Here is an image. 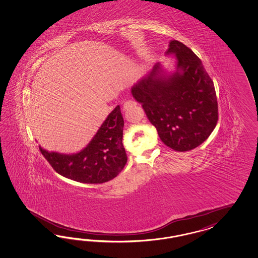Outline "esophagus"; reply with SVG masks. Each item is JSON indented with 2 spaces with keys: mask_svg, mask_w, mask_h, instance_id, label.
<instances>
[{
  "mask_svg": "<svg viewBox=\"0 0 258 258\" xmlns=\"http://www.w3.org/2000/svg\"><path fill=\"white\" fill-rule=\"evenodd\" d=\"M137 105V103L134 101H126L124 104H123V111H128L129 109L133 108L134 106Z\"/></svg>",
  "mask_w": 258,
  "mask_h": 258,
  "instance_id": "obj_1",
  "label": "esophagus"
}]
</instances>
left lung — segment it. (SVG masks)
Wrapping results in <instances>:
<instances>
[{"instance_id": "1", "label": "left lung", "mask_w": 258, "mask_h": 258, "mask_svg": "<svg viewBox=\"0 0 258 258\" xmlns=\"http://www.w3.org/2000/svg\"><path fill=\"white\" fill-rule=\"evenodd\" d=\"M166 55H173L168 72L161 63L133 86L131 93L142 104L163 142L178 152L198 147L213 132L218 103L213 81L201 59L189 48L170 40Z\"/></svg>"}]
</instances>
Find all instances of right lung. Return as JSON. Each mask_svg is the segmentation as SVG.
<instances>
[{
    "instance_id": "add662e5",
    "label": "right lung",
    "mask_w": 258,
    "mask_h": 258,
    "mask_svg": "<svg viewBox=\"0 0 258 258\" xmlns=\"http://www.w3.org/2000/svg\"><path fill=\"white\" fill-rule=\"evenodd\" d=\"M123 126L120 108L117 105L80 152L67 155L38 147L60 175L84 184H102L117 176L127 162L122 144Z\"/></svg>"
}]
</instances>
